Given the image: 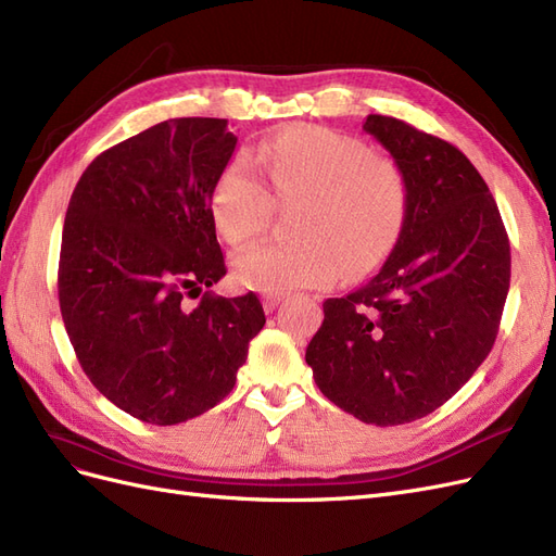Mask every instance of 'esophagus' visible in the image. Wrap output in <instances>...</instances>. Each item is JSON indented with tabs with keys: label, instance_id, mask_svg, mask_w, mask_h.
<instances>
[{
	"label": "esophagus",
	"instance_id": "obj_1",
	"mask_svg": "<svg viewBox=\"0 0 556 556\" xmlns=\"http://www.w3.org/2000/svg\"><path fill=\"white\" fill-rule=\"evenodd\" d=\"M282 299H285L282 294H271V292H266V294H262V306H264V311H266V313H271V311H276V308H278V304H280Z\"/></svg>",
	"mask_w": 556,
	"mask_h": 556
}]
</instances>
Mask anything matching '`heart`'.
I'll list each match as a JSON object with an SVG mask.
<instances>
[{
	"mask_svg": "<svg viewBox=\"0 0 556 556\" xmlns=\"http://www.w3.org/2000/svg\"><path fill=\"white\" fill-rule=\"evenodd\" d=\"M268 190L299 206V239L239 250L231 271L243 288L280 294L362 278L390 257L408 215L401 164L348 134L317 125L285 127L260 146ZM274 200L245 155L231 157L211 190L215 229L243 245L266 227Z\"/></svg>",
	"mask_w": 556,
	"mask_h": 556,
	"instance_id": "b5f03b06",
	"label": "heart"
}]
</instances>
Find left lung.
<instances>
[{
  "label": "left lung",
  "instance_id": "obj_1",
  "mask_svg": "<svg viewBox=\"0 0 556 556\" xmlns=\"http://www.w3.org/2000/svg\"><path fill=\"white\" fill-rule=\"evenodd\" d=\"M364 129L406 174V225L371 280L325 301L306 362L336 406L396 427L443 406L490 355L510 288V243L459 148L387 115H368Z\"/></svg>",
  "mask_w": 556,
  "mask_h": 556
}]
</instances>
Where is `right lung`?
Segmentation results:
<instances>
[{"label":"right lung","mask_w":556,"mask_h":556,"mask_svg":"<svg viewBox=\"0 0 556 556\" xmlns=\"http://www.w3.org/2000/svg\"><path fill=\"white\" fill-rule=\"evenodd\" d=\"M237 141L223 117L164 121L94 157L66 208V333L97 390L148 425L217 406L266 323L257 294L200 293L227 274L211 190Z\"/></svg>","instance_id":"right-lung-1"}]
</instances>
